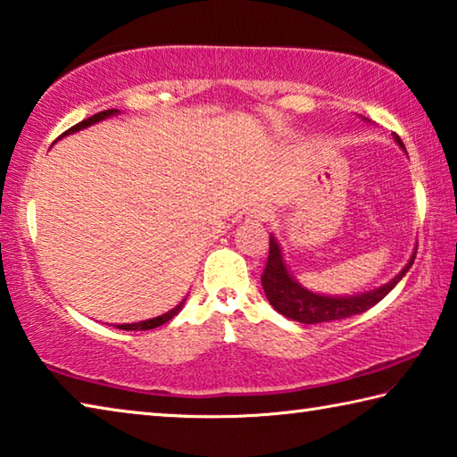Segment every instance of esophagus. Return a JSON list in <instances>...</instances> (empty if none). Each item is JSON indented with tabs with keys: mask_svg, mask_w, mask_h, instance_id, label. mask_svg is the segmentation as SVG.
<instances>
[{
	"mask_svg": "<svg viewBox=\"0 0 457 457\" xmlns=\"http://www.w3.org/2000/svg\"><path fill=\"white\" fill-rule=\"evenodd\" d=\"M246 219L253 222H265L269 219V211L265 206H254L249 212H246Z\"/></svg>",
	"mask_w": 457,
	"mask_h": 457,
	"instance_id": "esophagus-1",
	"label": "esophagus"
}]
</instances>
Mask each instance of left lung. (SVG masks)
Wrapping results in <instances>:
<instances>
[{
  "label": "left lung",
  "mask_w": 457,
  "mask_h": 457,
  "mask_svg": "<svg viewBox=\"0 0 457 457\" xmlns=\"http://www.w3.org/2000/svg\"><path fill=\"white\" fill-rule=\"evenodd\" d=\"M363 120L365 122H370L367 118ZM395 142L399 144V148L405 152L403 142L399 140L397 136H395ZM415 254H418V246L413 249L407 265L399 270L391 281L378 287V289L363 291L357 295H323V293L309 291L307 287H303L297 278H295L289 265H287L285 261L281 243L277 241L275 235H270L269 261H267L265 273L261 277V283L270 305H273L281 315L293 319V321L305 323V325L337 321V319L365 313L367 309L378 305V303L386 297V295L394 289L399 281H402L407 270L411 269Z\"/></svg>",
  "instance_id": "1"
}]
</instances>
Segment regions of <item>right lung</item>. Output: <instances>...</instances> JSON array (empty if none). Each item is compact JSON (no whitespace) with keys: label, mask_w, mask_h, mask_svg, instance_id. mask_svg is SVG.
<instances>
[{"label":"right lung","mask_w":457,"mask_h":457,"mask_svg":"<svg viewBox=\"0 0 457 457\" xmlns=\"http://www.w3.org/2000/svg\"><path fill=\"white\" fill-rule=\"evenodd\" d=\"M118 114H122V112H120V110H104V112H98V114H94V116H90L87 120H82V122H79V124L71 126L68 132H63V134L60 136V138H66V136H70V134H76V132H79V130H86V128H90V126H94V124L102 122V120H108V118L118 116ZM60 138H58V140H60ZM187 297H188V295H187ZM187 297H184L174 309L166 311L164 315L152 317V319H146V321H138V323H122V325H116V327H118V329H124V331H146V329H154V327L164 325L166 321H170V319H172L174 315H179L182 305H184V301H187Z\"/></svg>","instance_id":"obj_1"}]
</instances>
